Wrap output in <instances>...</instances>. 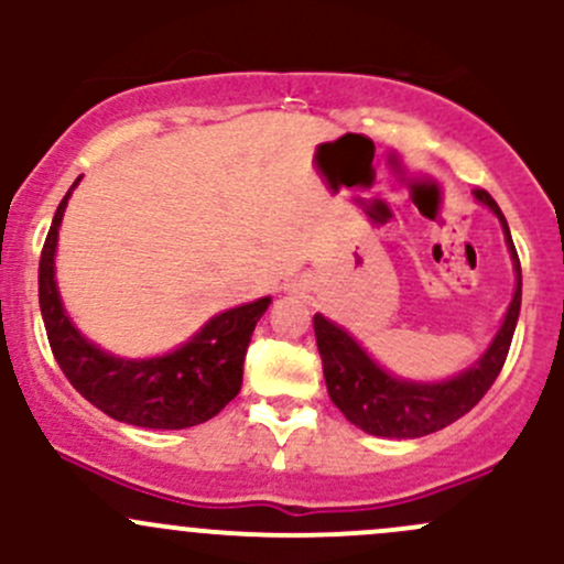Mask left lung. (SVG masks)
<instances>
[{
  "label": "left lung",
  "instance_id": "obj_1",
  "mask_svg": "<svg viewBox=\"0 0 564 564\" xmlns=\"http://www.w3.org/2000/svg\"><path fill=\"white\" fill-rule=\"evenodd\" d=\"M475 198L482 207L491 209L502 224L505 242H508L510 259H513L516 289L497 335L469 368L451 379H440V382L403 379L379 366L368 355L366 346L355 335L346 333L340 324L329 322L322 314L314 316L316 346L322 355L329 398L344 412V417L366 434L384 436V440H417V436L442 431L445 425L464 417L502 371L521 311V264L499 204L480 187L475 191Z\"/></svg>",
  "mask_w": 564,
  "mask_h": 564
}]
</instances>
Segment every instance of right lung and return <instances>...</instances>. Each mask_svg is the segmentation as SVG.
<instances>
[{
	"label": "right lung",
	"mask_w": 564,
	"mask_h": 564,
	"mask_svg": "<svg viewBox=\"0 0 564 564\" xmlns=\"http://www.w3.org/2000/svg\"><path fill=\"white\" fill-rule=\"evenodd\" d=\"M78 182L82 176L73 187ZM73 187L51 220L37 275L40 314L62 373L93 406L119 423L155 431L207 423L240 392L250 335L272 300L259 297L213 316L185 344L161 357H119L100 349L78 333L56 286L54 256Z\"/></svg>",
	"instance_id": "1"
}]
</instances>
